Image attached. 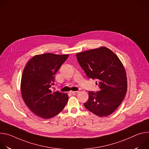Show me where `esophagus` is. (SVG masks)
Segmentation results:
<instances>
[{
  "mask_svg": "<svg viewBox=\"0 0 149 149\" xmlns=\"http://www.w3.org/2000/svg\"><path fill=\"white\" fill-rule=\"evenodd\" d=\"M79 91H71L70 93L73 94V95H77Z\"/></svg>",
  "mask_w": 149,
  "mask_h": 149,
  "instance_id": "esophagus-1",
  "label": "esophagus"
}]
</instances>
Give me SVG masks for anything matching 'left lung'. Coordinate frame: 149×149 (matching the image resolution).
<instances>
[{"label":"left lung","mask_w":149,"mask_h":149,"mask_svg":"<svg viewBox=\"0 0 149 149\" xmlns=\"http://www.w3.org/2000/svg\"><path fill=\"white\" fill-rule=\"evenodd\" d=\"M77 60L87 77L97 79L100 90L89 91L84 105L88 110L100 117L111 114L121 104L127 90L125 68L118 57L105 47L79 52Z\"/></svg>","instance_id":"8db88e82"}]
</instances>
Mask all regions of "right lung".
I'll list each match as a JSON object with an SVG mask.
<instances>
[{
  "label": "right lung",
  "instance_id": "add662e5",
  "mask_svg": "<svg viewBox=\"0 0 149 149\" xmlns=\"http://www.w3.org/2000/svg\"><path fill=\"white\" fill-rule=\"evenodd\" d=\"M69 56L68 54L45 53L36 55L27 63L22 75L20 89L28 107L36 116L52 118L65 107L67 94L50 90L55 74Z\"/></svg>",
  "mask_w": 149,
  "mask_h": 149
}]
</instances>
